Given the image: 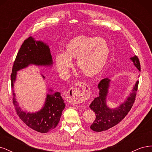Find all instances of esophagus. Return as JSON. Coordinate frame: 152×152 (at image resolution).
Segmentation results:
<instances>
[{"mask_svg":"<svg viewBox=\"0 0 152 152\" xmlns=\"http://www.w3.org/2000/svg\"><path fill=\"white\" fill-rule=\"evenodd\" d=\"M82 88H74L69 89L67 92V98L69 102L72 104L83 103L87 100L90 96V88L84 82H79L77 84Z\"/></svg>","mask_w":152,"mask_h":152,"instance_id":"1","label":"esophagus"}]
</instances>
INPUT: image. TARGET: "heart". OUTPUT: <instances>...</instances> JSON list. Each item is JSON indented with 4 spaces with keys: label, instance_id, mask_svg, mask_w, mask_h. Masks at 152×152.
Masks as SVG:
<instances>
[{
    "label": "heart",
    "instance_id": "heart-1",
    "mask_svg": "<svg viewBox=\"0 0 152 152\" xmlns=\"http://www.w3.org/2000/svg\"><path fill=\"white\" fill-rule=\"evenodd\" d=\"M65 52L58 53L54 57L56 66L63 76H67L73 66L72 59H76L77 68L88 77L99 75L107 65L110 48L102 37L80 35L65 45Z\"/></svg>",
    "mask_w": 152,
    "mask_h": 152
}]
</instances>
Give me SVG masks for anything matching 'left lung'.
Returning <instances> with one entry per match:
<instances>
[{"label": "left lung", "mask_w": 152, "mask_h": 152, "mask_svg": "<svg viewBox=\"0 0 152 152\" xmlns=\"http://www.w3.org/2000/svg\"><path fill=\"white\" fill-rule=\"evenodd\" d=\"M134 66L140 71V62L137 56L130 58ZM110 80L105 78L100 81L98 84L99 95L94 98L89 106L96 113V119L91 126V129L96 132H102L109 129L120 122L130 111L134 103L136 92L137 91L139 82L137 81L134 85L130 96L126 102L120 104L118 107L111 109L107 107L106 99L109 88Z\"/></svg>", "instance_id": "1"}]
</instances>
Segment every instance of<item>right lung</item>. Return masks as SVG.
<instances>
[{
	"instance_id": "obj_1",
	"label": "right lung",
	"mask_w": 152,
	"mask_h": 152,
	"mask_svg": "<svg viewBox=\"0 0 152 152\" xmlns=\"http://www.w3.org/2000/svg\"><path fill=\"white\" fill-rule=\"evenodd\" d=\"M40 66L52 65L53 59L48 45L42 41H36L30 37L24 40L14 62L11 75V87L13 89L16 81L17 72L30 65ZM43 78H45L43 76ZM12 91V103L17 115L27 126L41 133H46L57 126L65 107L61 93L56 92L47 94L44 106L40 111L35 113H27L19 107ZM49 91L53 90L49 89Z\"/></svg>"
}]
</instances>
